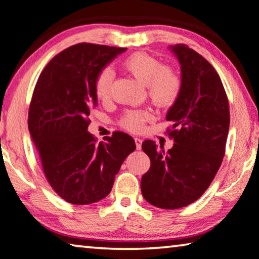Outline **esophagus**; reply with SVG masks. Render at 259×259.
<instances>
[{
  "instance_id": "1",
  "label": "esophagus",
  "mask_w": 259,
  "mask_h": 259,
  "mask_svg": "<svg viewBox=\"0 0 259 259\" xmlns=\"http://www.w3.org/2000/svg\"><path fill=\"white\" fill-rule=\"evenodd\" d=\"M135 143H136L137 150H141V148H142V140H141V138L135 137Z\"/></svg>"
}]
</instances>
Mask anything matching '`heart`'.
<instances>
[{
	"label": "heart",
	"instance_id": "obj_1",
	"mask_svg": "<svg viewBox=\"0 0 259 259\" xmlns=\"http://www.w3.org/2000/svg\"><path fill=\"white\" fill-rule=\"evenodd\" d=\"M123 67L137 81L147 87L148 96L158 108H170L177 103L183 92V78L171 65L163 64L158 58L147 53H134L123 60ZM114 72L110 67L102 68L94 81V92L100 101H107ZM151 118L148 109H135L124 112L119 119V125L130 133H137L144 128Z\"/></svg>",
	"mask_w": 259,
	"mask_h": 259
}]
</instances>
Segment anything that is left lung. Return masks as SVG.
Listing matches in <instances>:
<instances>
[{"mask_svg": "<svg viewBox=\"0 0 259 259\" xmlns=\"http://www.w3.org/2000/svg\"><path fill=\"white\" fill-rule=\"evenodd\" d=\"M181 63L183 92L169 109L167 151L147 140L142 149L150 169L141 181L145 201L161 209L187 206L201 197L216 176L225 155L230 125L229 101L214 68L187 45L171 47Z\"/></svg>", "mask_w": 259, "mask_h": 259, "instance_id": "8db88e82", "label": "left lung"}]
</instances>
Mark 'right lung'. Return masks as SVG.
Returning a JSON list of instances; mask_svg holds the SVG:
<instances>
[{
  "mask_svg": "<svg viewBox=\"0 0 259 259\" xmlns=\"http://www.w3.org/2000/svg\"><path fill=\"white\" fill-rule=\"evenodd\" d=\"M126 48L78 43L53 57L36 82L28 128L45 176L64 201L85 205L111 191L134 138L122 131L100 142L88 133L97 72Z\"/></svg>",
  "mask_w": 259,
  "mask_h": 259,
  "instance_id": "1",
  "label": "right lung"
}]
</instances>
